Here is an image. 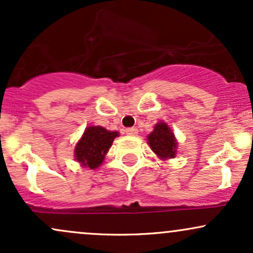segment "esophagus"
I'll return each instance as SVG.
<instances>
[{
  "mask_svg": "<svg viewBox=\"0 0 253 253\" xmlns=\"http://www.w3.org/2000/svg\"><path fill=\"white\" fill-rule=\"evenodd\" d=\"M126 134L127 135H136L138 134V128L136 127H130V128H126Z\"/></svg>",
  "mask_w": 253,
  "mask_h": 253,
  "instance_id": "esophagus-1",
  "label": "esophagus"
}]
</instances>
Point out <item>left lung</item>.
I'll return each instance as SVG.
<instances>
[{
  "mask_svg": "<svg viewBox=\"0 0 253 253\" xmlns=\"http://www.w3.org/2000/svg\"><path fill=\"white\" fill-rule=\"evenodd\" d=\"M146 140L151 150L162 161H168L176 157L178 141L171 127L164 121H159L155 125V128L147 135Z\"/></svg>",
  "mask_w": 253,
  "mask_h": 253,
  "instance_id": "left-lung-1",
  "label": "left lung"
}]
</instances>
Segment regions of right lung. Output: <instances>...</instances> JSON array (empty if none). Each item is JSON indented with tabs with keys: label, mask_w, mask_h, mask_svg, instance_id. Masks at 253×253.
<instances>
[{
	"label": "right lung",
	"mask_w": 253,
	"mask_h": 253,
	"mask_svg": "<svg viewBox=\"0 0 253 253\" xmlns=\"http://www.w3.org/2000/svg\"><path fill=\"white\" fill-rule=\"evenodd\" d=\"M117 136H119L117 130H108L101 126H88L75 145V161L83 168L97 169L103 163Z\"/></svg>",
	"instance_id": "right-lung-1"
}]
</instances>
